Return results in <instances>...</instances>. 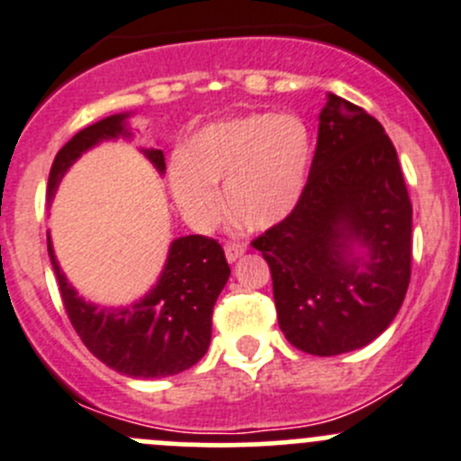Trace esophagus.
I'll return each mask as SVG.
<instances>
[{
	"instance_id": "34e87169",
	"label": "esophagus",
	"mask_w": 461,
	"mask_h": 461,
	"mask_svg": "<svg viewBox=\"0 0 461 461\" xmlns=\"http://www.w3.org/2000/svg\"><path fill=\"white\" fill-rule=\"evenodd\" d=\"M245 248H248V245H245L243 240H227V243H225L227 261H236V258H239L240 254L245 252Z\"/></svg>"
}]
</instances>
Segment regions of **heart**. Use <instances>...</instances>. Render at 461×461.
Returning a JSON list of instances; mask_svg holds the SVG:
<instances>
[{"instance_id":"heart-1","label":"heart","mask_w":461,"mask_h":461,"mask_svg":"<svg viewBox=\"0 0 461 461\" xmlns=\"http://www.w3.org/2000/svg\"><path fill=\"white\" fill-rule=\"evenodd\" d=\"M312 162V137L294 114L252 112L203 128L171 167V191L194 225L221 216L218 185L227 212L249 230L284 221L302 200Z\"/></svg>"}]
</instances>
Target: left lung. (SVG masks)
I'll return each mask as SVG.
<instances>
[{
    "instance_id": "8db88e82",
    "label": "left lung",
    "mask_w": 461,
    "mask_h": 461,
    "mask_svg": "<svg viewBox=\"0 0 461 461\" xmlns=\"http://www.w3.org/2000/svg\"><path fill=\"white\" fill-rule=\"evenodd\" d=\"M354 240L367 259L350 257ZM252 248L270 266L276 320L293 347L338 356L378 338L412 275V203L381 122L330 94L302 200Z\"/></svg>"
}]
</instances>
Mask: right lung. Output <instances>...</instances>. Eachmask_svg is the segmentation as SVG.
Returning a JSON list of instances; mask_svg holds the SVG:
<instances>
[{
    "label": "right lung",
    "instance_id": "obj_1",
    "mask_svg": "<svg viewBox=\"0 0 461 461\" xmlns=\"http://www.w3.org/2000/svg\"><path fill=\"white\" fill-rule=\"evenodd\" d=\"M123 132V114H114L76 132L49 171L47 203L67 168L83 150ZM164 171L162 150H144ZM49 257L60 288L62 306L83 344L107 367L132 378H164L194 367L212 342V315L221 290L230 279L225 252L209 236H182L173 240L159 284L131 308L110 311L83 302L67 284L47 236Z\"/></svg>",
    "mask_w": 461,
    "mask_h": 461
}]
</instances>
